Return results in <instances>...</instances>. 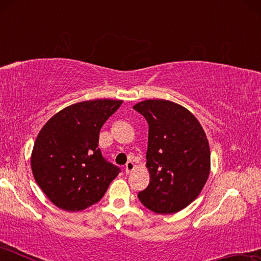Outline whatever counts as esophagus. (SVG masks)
Masks as SVG:
<instances>
[{"instance_id": "obj_1", "label": "esophagus", "mask_w": 261, "mask_h": 261, "mask_svg": "<svg viewBox=\"0 0 261 261\" xmlns=\"http://www.w3.org/2000/svg\"><path fill=\"white\" fill-rule=\"evenodd\" d=\"M135 170V165H134V162L132 161H129L125 165V173L126 174H131L132 171Z\"/></svg>"}]
</instances>
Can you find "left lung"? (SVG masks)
Wrapping results in <instances>:
<instances>
[{
    "label": "left lung",
    "instance_id": "left-lung-1",
    "mask_svg": "<svg viewBox=\"0 0 261 261\" xmlns=\"http://www.w3.org/2000/svg\"><path fill=\"white\" fill-rule=\"evenodd\" d=\"M134 109L148 123L149 184L139 200L154 213H177L199 196L208 178V139L194 115L173 101L149 99Z\"/></svg>",
    "mask_w": 261,
    "mask_h": 261
}]
</instances>
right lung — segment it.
I'll return each instance as SVG.
<instances>
[{"label": "right lung", "instance_id": "right-lung-1", "mask_svg": "<svg viewBox=\"0 0 261 261\" xmlns=\"http://www.w3.org/2000/svg\"><path fill=\"white\" fill-rule=\"evenodd\" d=\"M122 102L98 99L71 105L39 132L31 168L35 182L59 208L78 212L95 204L121 171L98 145L101 127Z\"/></svg>", "mask_w": 261, "mask_h": 261}]
</instances>
